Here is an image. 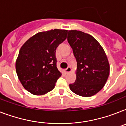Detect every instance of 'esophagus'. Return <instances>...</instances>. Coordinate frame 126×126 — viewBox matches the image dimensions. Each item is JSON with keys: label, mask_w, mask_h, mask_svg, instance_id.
Masks as SVG:
<instances>
[{"label": "esophagus", "mask_w": 126, "mask_h": 126, "mask_svg": "<svg viewBox=\"0 0 126 126\" xmlns=\"http://www.w3.org/2000/svg\"><path fill=\"white\" fill-rule=\"evenodd\" d=\"M65 71L66 73H69V72L71 71V67H68L67 68H66V69H65Z\"/></svg>", "instance_id": "34e87169"}]
</instances>
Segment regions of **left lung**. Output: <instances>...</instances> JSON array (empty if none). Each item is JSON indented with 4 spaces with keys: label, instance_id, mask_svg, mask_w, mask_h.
<instances>
[{
    "label": "left lung",
    "instance_id": "left-lung-1",
    "mask_svg": "<svg viewBox=\"0 0 126 126\" xmlns=\"http://www.w3.org/2000/svg\"><path fill=\"white\" fill-rule=\"evenodd\" d=\"M67 41L77 64L76 80L69 88L79 96H93L102 89L110 75L104 50L94 37L81 31L69 30Z\"/></svg>",
    "mask_w": 126,
    "mask_h": 126
}]
</instances>
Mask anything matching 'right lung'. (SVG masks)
Masks as SVG:
<instances>
[{
	"label": "right lung",
	"instance_id": "add662e5",
	"mask_svg": "<svg viewBox=\"0 0 126 126\" xmlns=\"http://www.w3.org/2000/svg\"><path fill=\"white\" fill-rule=\"evenodd\" d=\"M66 30L35 34L24 44L15 63L18 79L27 91L42 95L54 89L61 73L57 67L55 52L67 38Z\"/></svg>",
	"mask_w": 126,
	"mask_h": 126
}]
</instances>
